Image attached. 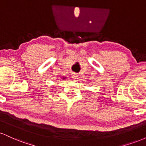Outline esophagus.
Instances as JSON below:
<instances>
[{"label":"esophagus","mask_w":146,"mask_h":146,"mask_svg":"<svg viewBox=\"0 0 146 146\" xmlns=\"http://www.w3.org/2000/svg\"><path fill=\"white\" fill-rule=\"evenodd\" d=\"M72 78H73V80H77V79H78V75L73 74L72 75Z\"/></svg>","instance_id":"1"}]
</instances>
